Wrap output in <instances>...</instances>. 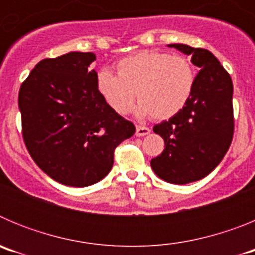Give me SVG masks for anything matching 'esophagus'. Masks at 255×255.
<instances>
[{
  "label": "esophagus",
  "mask_w": 255,
  "mask_h": 255,
  "mask_svg": "<svg viewBox=\"0 0 255 255\" xmlns=\"http://www.w3.org/2000/svg\"><path fill=\"white\" fill-rule=\"evenodd\" d=\"M150 132L149 128H145V126H136V136H144V135H148Z\"/></svg>",
  "instance_id": "obj_1"
}]
</instances>
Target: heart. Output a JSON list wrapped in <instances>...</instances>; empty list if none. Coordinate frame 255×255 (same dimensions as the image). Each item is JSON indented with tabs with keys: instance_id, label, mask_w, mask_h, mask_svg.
<instances>
[{
	"instance_id": "heart-1",
	"label": "heart",
	"mask_w": 255,
	"mask_h": 255,
	"mask_svg": "<svg viewBox=\"0 0 255 255\" xmlns=\"http://www.w3.org/2000/svg\"><path fill=\"white\" fill-rule=\"evenodd\" d=\"M117 75L107 69L97 73V91L112 111L128 115L132 111L135 93L140 105L139 117L152 115L166 120L179 114L190 100L197 74L189 58L158 51H140L121 58Z\"/></svg>"
}]
</instances>
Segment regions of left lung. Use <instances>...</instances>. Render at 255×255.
Listing matches in <instances>:
<instances>
[{"mask_svg":"<svg viewBox=\"0 0 255 255\" xmlns=\"http://www.w3.org/2000/svg\"><path fill=\"white\" fill-rule=\"evenodd\" d=\"M200 69L186 106L168 121L153 128L164 140V149L150 161L159 179L184 185L203 179L217 167L234 135L233 80L208 49L168 44Z\"/></svg>","mask_w":255,"mask_h":255,"instance_id":"1","label":"left lung"}]
</instances>
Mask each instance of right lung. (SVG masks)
Returning a JSON list of instances; mask_svg holds the SVG:
<instances>
[{
    "label": "right lung",
    "mask_w": 255,
    "mask_h": 255,
    "mask_svg": "<svg viewBox=\"0 0 255 255\" xmlns=\"http://www.w3.org/2000/svg\"><path fill=\"white\" fill-rule=\"evenodd\" d=\"M92 52L44 58L19 91L22 138L29 154L51 179L84 188L114 166L115 148L135 132L97 91Z\"/></svg>",
    "instance_id": "right-lung-1"
}]
</instances>
